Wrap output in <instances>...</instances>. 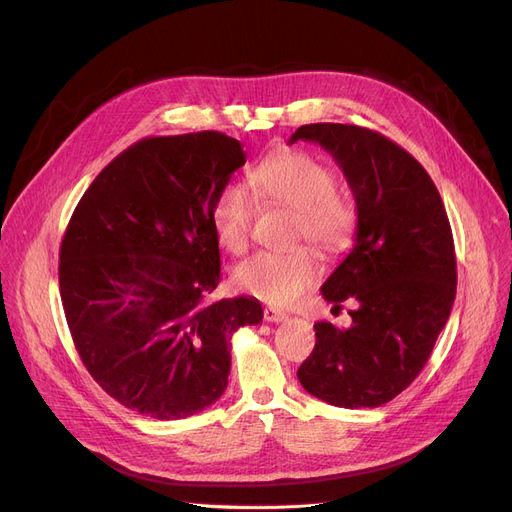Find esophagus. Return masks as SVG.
I'll return each mask as SVG.
<instances>
[{
	"instance_id": "34e87169",
	"label": "esophagus",
	"mask_w": 512,
	"mask_h": 512,
	"mask_svg": "<svg viewBox=\"0 0 512 512\" xmlns=\"http://www.w3.org/2000/svg\"><path fill=\"white\" fill-rule=\"evenodd\" d=\"M263 319L267 323H282V321L288 319V315L284 311L274 309V306H267V309H263Z\"/></svg>"
}]
</instances>
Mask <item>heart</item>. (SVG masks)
Returning a JSON list of instances; mask_svg holds the SVG:
<instances>
[{
  "label": "heart",
  "mask_w": 512,
  "mask_h": 512,
  "mask_svg": "<svg viewBox=\"0 0 512 512\" xmlns=\"http://www.w3.org/2000/svg\"><path fill=\"white\" fill-rule=\"evenodd\" d=\"M257 193L274 206L296 212L294 241H309L323 253L342 251L356 226L354 201L335 189L333 168L302 150H278L253 170ZM255 199L241 185H226L214 201L212 224L220 245L230 253H243L251 241ZM319 276V261L309 247L288 253L261 251L245 259L234 280L251 296L288 306Z\"/></svg>",
  "instance_id": "1"
}]
</instances>
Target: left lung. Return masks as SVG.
<instances>
[{"mask_svg": "<svg viewBox=\"0 0 512 512\" xmlns=\"http://www.w3.org/2000/svg\"><path fill=\"white\" fill-rule=\"evenodd\" d=\"M325 148L356 199V243L321 286L352 325L315 323L317 344L298 368L311 395L337 405L379 407L422 372L449 321L457 261L445 203L424 166L379 131L344 123L298 127L290 144Z\"/></svg>", "mask_w": 512, "mask_h": 512, "instance_id": "1", "label": "left lung"}]
</instances>
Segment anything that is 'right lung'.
I'll use <instances>...</instances> for the list:
<instances>
[{
  "instance_id": "obj_1",
  "label": "right lung",
  "mask_w": 512,
  "mask_h": 512,
  "mask_svg": "<svg viewBox=\"0 0 512 512\" xmlns=\"http://www.w3.org/2000/svg\"><path fill=\"white\" fill-rule=\"evenodd\" d=\"M247 160L220 131L146 138L82 195L59 251L76 350L121 405L181 420L226 391L230 337L257 325L253 296L206 302L220 282L216 195Z\"/></svg>"
}]
</instances>
